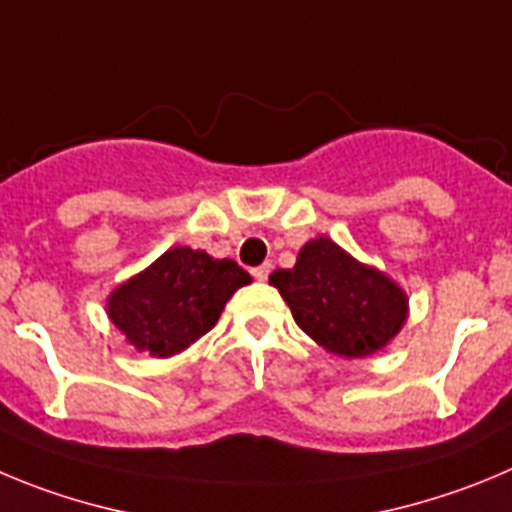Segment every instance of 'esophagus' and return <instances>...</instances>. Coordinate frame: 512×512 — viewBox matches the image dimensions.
Segmentation results:
<instances>
[{
    "mask_svg": "<svg viewBox=\"0 0 512 512\" xmlns=\"http://www.w3.org/2000/svg\"><path fill=\"white\" fill-rule=\"evenodd\" d=\"M253 274V279H259V281H266L269 279V274H271V264H264V266H256V269L251 271Z\"/></svg>",
    "mask_w": 512,
    "mask_h": 512,
    "instance_id": "1",
    "label": "esophagus"
}]
</instances>
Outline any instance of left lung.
Returning a JSON list of instances; mask_svg holds the SVG:
<instances>
[{
  "label": "left lung",
  "mask_w": 512,
  "mask_h": 512,
  "mask_svg": "<svg viewBox=\"0 0 512 512\" xmlns=\"http://www.w3.org/2000/svg\"><path fill=\"white\" fill-rule=\"evenodd\" d=\"M269 284L289 304L294 322L340 358L378 353L409 320V297L398 281L327 236L304 243L297 264L276 269Z\"/></svg>",
  "instance_id": "8db88e82"
}]
</instances>
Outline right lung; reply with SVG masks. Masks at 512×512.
Instances as JSON below:
<instances>
[{"mask_svg":"<svg viewBox=\"0 0 512 512\" xmlns=\"http://www.w3.org/2000/svg\"><path fill=\"white\" fill-rule=\"evenodd\" d=\"M251 284L231 259L190 246L164 251L106 297L111 325L137 353L172 358L210 332L225 302Z\"/></svg>","mask_w":512,"mask_h":512,"instance_id":"1","label":"right lung"}]
</instances>
